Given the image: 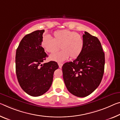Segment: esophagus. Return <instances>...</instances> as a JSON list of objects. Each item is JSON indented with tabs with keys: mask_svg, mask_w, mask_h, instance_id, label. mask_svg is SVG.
<instances>
[{
	"mask_svg": "<svg viewBox=\"0 0 120 120\" xmlns=\"http://www.w3.org/2000/svg\"><path fill=\"white\" fill-rule=\"evenodd\" d=\"M58 65H59V68H62V65H63V64H61V63H58Z\"/></svg>",
	"mask_w": 120,
	"mask_h": 120,
	"instance_id": "esophagus-1",
	"label": "esophagus"
}]
</instances>
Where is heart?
Here are the masks:
<instances>
[{
	"label": "heart",
	"instance_id": "obj_1",
	"mask_svg": "<svg viewBox=\"0 0 120 120\" xmlns=\"http://www.w3.org/2000/svg\"><path fill=\"white\" fill-rule=\"evenodd\" d=\"M41 45L49 53H53L59 50L62 51L52 54L50 59L62 62L70 59L77 58L82 52L84 47L83 37L75 31L68 30H58L53 34L52 38L45 36L41 41Z\"/></svg>",
	"mask_w": 120,
	"mask_h": 120
}]
</instances>
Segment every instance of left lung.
<instances>
[{
	"label": "left lung",
	"instance_id": "8db88e82",
	"mask_svg": "<svg viewBox=\"0 0 120 120\" xmlns=\"http://www.w3.org/2000/svg\"><path fill=\"white\" fill-rule=\"evenodd\" d=\"M83 38L84 47L81 54L62 67L66 87L79 97L92 94L99 85L104 73L105 53L100 41L86 31Z\"/></svg>",
	"mask_w": 120,
	"mask_h": 120
}]
</instances>
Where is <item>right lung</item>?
Returning a JSON list of instances; mask_svg holds the SVG:
<instances>
[{"mask_svg": "<svg viewBox=\"0 0 120 120\" xmlns=\"http://www.w3.org/2000/svg\"><path fill=\"white\" fill-rule=\"evenodd\" d=\"M44 30H36L23 38L16 50L15 68L20 86L30 96L44 94L52 85L53 74L59 68L56 62L42 64L48 56L41 46Z\"/></svg>", "mask_w": 120, "mask_h": 120, "instance_id": "right-lung-1", "label": "right lung"}]
</instances>
